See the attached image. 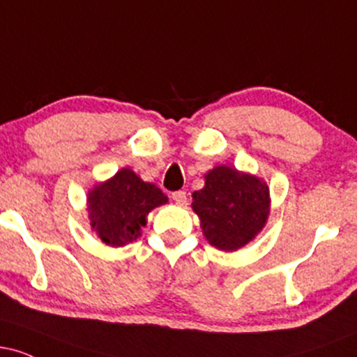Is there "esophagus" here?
Returning a JSON list of instances; mask_svg holds the SVG:
<instances>
[{"mask_svg":"<svg viewBox=\"0 0 357 357\" xmlns=\"http://www.w3.org/2000/svg\"><path fill=\"white\" fill-rule=\"evenodd\" d=\"M173 199H174L176 204H186V199H188L186 191H176V192H173Z\"/></svg>","mask_w":357,"mask_h":357,"instance_id":"34e87169","label":"esophagus"}]
</instances>
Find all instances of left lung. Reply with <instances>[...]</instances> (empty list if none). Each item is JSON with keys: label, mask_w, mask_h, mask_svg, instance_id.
Masks as SVG:
<instances>
[{"label": "left lung", "mask_w": 357, "mask_h": 357, "mask_svg": "<svg viewBox=\"0 0 357 357\" xmlns=\"http://www.w3.org/2000/svg\"><path fill=\"white\" fill-rule=\"evenodd\" d=\"M192 211L213 247L233 252L252 241L265 227L270 191L264 179L216 166L204 176V188L192 192Z\"/></svg>", "instance_id": "obj_1"}]
</instances>
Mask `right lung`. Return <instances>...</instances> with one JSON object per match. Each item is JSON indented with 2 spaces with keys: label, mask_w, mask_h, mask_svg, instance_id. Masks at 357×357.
<instances>
[{
  "label": "right lung",
  "mask_w": 357,
  "mask_h": 357,
  "mask_svg": "<svg viewBox=\"0 0 357 357\" xmlns=\"http://www.w3.org/2000/svg\"><path fill=\"white\" fill-rule=\"evenodd\" d=\"M167 203V196L153 183L142 181L122 167L89 192L87 210L92 230L109 247H122L141 236L147 215Z\"/></svg>",
  "instance_id": "obj_1"
}]
</instances>
